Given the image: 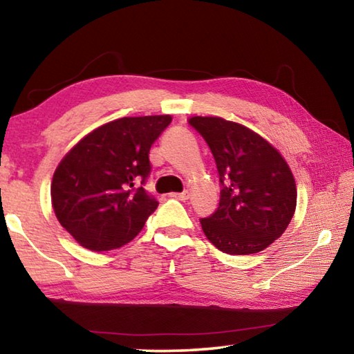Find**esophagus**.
<instances>
[{"label":"esophagus","instance_id":"esophagus-1","mask_svg":"<svg viewBox=\"0 0 354 354\" xmlns=\"http://www.w3.org/2000/svg\"><path fill=\"white\" fill-rule=\"evenodd\" d=\"M171 196H173V198H178V200H181V201H185V200H189L190 194H189V190H184V192H181V194H171Z\"/></svg>","mask_w":354,"mask_h":354}]
</instances>
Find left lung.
<instances>
[{"mask_svg": "<svg viewBox=\"0 0 354 354\" xmlns=\"http://www.w3.org/2000/svg\"><path fill=\"white\" fill-rule=\"evenodd\" d=\"M217 164L220 201L200 223L209 242L227 254L266 250L286 231L297 206L289 165L266 139L220 117H192Z\"/></svg>", "mask_w": 354, "mask_h": 354, "instance_id": "8db88e82", "label": "left lung"}]
</instances>
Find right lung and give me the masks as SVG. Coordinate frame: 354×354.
<instances>
[{
    "label": "right lung",
    "mask_w": 354,
    "mask_h": 354,
    "mask_svg": "<svg viewBox=\"0 0 354 354\" xmlns=\"http://www.w3.org/2000/svg\"><path fill=\"white\" fill-rule=\"evenodd\" d=\"M170 123V115L113 120L77 142L57 165L53 209L84 248L123 247L158 209L143 185L151 173L149 148Z\"/></svg>",
    "instance_id": "1"
}]
</instances>
